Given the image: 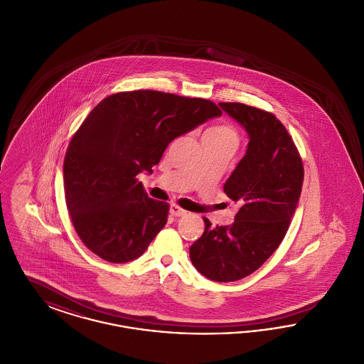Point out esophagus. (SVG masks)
<instances>
[{"label":"esophagus","mask_w":364,"mask_h":364,"mask_svg":"<svg viewBox=\"0 0 364 364\" xmlns=\"http://www.w3.org/2000/svg\"><path fill=\"white\" fill-rule=\"evenodd\" d=\"M169 211H171V214L173 217H183V215L187 214V211L184 208H181L180 206H177V205H171V210Z\"/></svg>","instance_id":"esophagus-1"}]
</instances>
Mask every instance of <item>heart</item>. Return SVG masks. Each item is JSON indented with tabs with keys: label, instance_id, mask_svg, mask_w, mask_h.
I'll use <instances>...</instances> for the list:
<instances>
[{
	"label": "heart",
	"instance_id": "obj_1",
	"mask_svg": "<svg viewBox=\"0 0 364 364\" xmlns=\"http://www.w3.org/2000/svg\"><path fill=\"white\" fill-rule=\"evenodd\" d=\"M203 140L210 141H218V143H228L236 149L239 143V132L237 129L230 124H215L211 125L203 134Z\"/></svg>",
	"mask_w": 364,
	"mask_h": 364
}]
</instances>
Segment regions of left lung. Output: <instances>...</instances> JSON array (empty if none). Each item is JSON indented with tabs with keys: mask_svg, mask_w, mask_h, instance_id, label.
Returning <instances> with one entry per match:
<instances>
[{
	"mask_svg": "<svg viewBox=\"0 0 364 364\" xmlns=\"http://www.w3.org/2000/svg\"><path fill=\"white\" fill-rule=\"evenodd\" d=\"M220 107L248 135L245 156L224 184L240 208L235 223L211 226L190 247L196 270L211 281L230 282L252 274L285 237L299 203L304 169L294 140L273 113L239 102Z\"/></svg>",
	"mask_w": 364,
	"mask_h": 364,
	"instance_id": "8db88e82",
	"label": "left lung"
}]
</instances>
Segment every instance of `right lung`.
I'll return each instance as SVG.
<instances>
[{
    "mask_svg": "<svg viewBox=\"0 0 364 364\" xmlns=\"http://www.w3.org/2000/svg\"><path fill=\"white\" fill-rule=\"evenodd\" d=\"M221 114L208 100L153 90L109 95L90 112L64 159L67 208L90 251L112 263L144 254L169 205L149 198L136 176L153 173L173 139Z\"/></svg>",
    "mask_w": 364,
    "mask_h": 364,
    "instance_id": "right-lung-1",
    "label": "right lung"
}]
</instances>
